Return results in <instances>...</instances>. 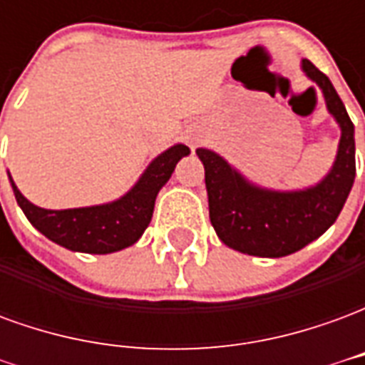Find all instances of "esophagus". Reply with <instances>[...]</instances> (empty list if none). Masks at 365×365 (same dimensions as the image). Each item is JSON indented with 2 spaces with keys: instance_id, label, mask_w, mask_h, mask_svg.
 Returning a JSON list of instances; mask_svg holds the SVG:
<instances>
[{
  "instance_id": "esophagus-1",
  "label": "esophagus",
  "mask_w": 365,
  "mask_h": 365,
  "mask_svg": "<svg viewBox=\"0 0 365 365\" xmlns=\"http://www.w3.org/2000/svg\"><path fill=\"white\" fill-rule=\"evenodd\" d=\"M190 143H191V146H195V144H197V138H195V136H191Z\"/></svg>"
}]
</instances>
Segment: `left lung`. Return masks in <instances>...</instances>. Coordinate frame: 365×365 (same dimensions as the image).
<instances>
[{"instance_id": "1", "label": "left lung", "mask_w": 365, "mask_h": 365, "mask_svg": "<svg viewBox=\"0 0 365 365\" xmlns=\"http://www.w3.org/2000/svg\"><path fill=\"white\" fill-rule=\"evenodd\" d=\"M303 74L322 91L327 111L340 127L336 158L321 182L303 190H272L250 182L221 154L197 148L205 168L209 219L221 242L258 258H282L324 235L342 211L356 178L354 125L334 86L301 60Z\"/></svg>"}]
</instances>
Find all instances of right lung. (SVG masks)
<instances>
[{
	"label": "right lung",
	"mask_w": 365,
	"mask_h": 365,
	"mask_svg": "<svg viewBox=\"0 0 365 365\" xmlns=\"http://www.w3.org/2000/svg\"><path fill=\"white\" fill-rule=\"evenodd\" d=\"M190 154L185 144H174L146 166L130 190L115 201L76 209H43L31 203L9 175L17 205L44 237L72 252L111 254L133 246L150 225L158 191L174 174L175 164ZM9 174V172H7Z\"/></svg>",
	"instance_id": "1"
}]
</instances>
